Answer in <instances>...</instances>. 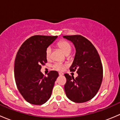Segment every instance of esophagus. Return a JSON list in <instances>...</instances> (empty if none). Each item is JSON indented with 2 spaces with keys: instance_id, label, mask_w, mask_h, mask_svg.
<instances>
[{
  "instance_id": "esophagus-1",
  "label": "esophagus",
  "mask_w": 120,
  "mask_h": 120,
  "mask_svg": "<svg viewBox=\"0 0 120 120\" xmlns=\"http://www.w3.org/2000/svg\"><path fill=\"white\" fill-rule=\"evenodd\" d=\"M59 75L61 76V75H63L64 74H63V73H62V72H59Z\"/></svg>"
}]
</instances>
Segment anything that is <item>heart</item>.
<instances>
[{"label":"heart","mask_w":120,"mask_h":120,"mask_svg":"<svg viewBox=\"0 0 120 120\" xmlns=\"http://www.w3.org/2000/svg\"><path fill=\"white\" fill-rule=\"evenodd\" d=\"M58 46L59 48H61V50L66 55H68L70 54L71 50H72V47H71V44L68 42L66 41H61L58 43ZM51 47H48L46 50V57L48 60H49L51 58ZM53 67L57 71H63L65 68V65L62 63H56L53 64Z\"/></svg>","instance_id":"heart-1"}]
</instances>
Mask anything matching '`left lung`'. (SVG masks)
Segmentation results:
<instances>
[{"instance_id":"left-lung-1","label":"left lung","mask_w":120,"mask_h":120,"mask_svg":"<svg viewBox=\"0 0 120 120\" xmlns=\"http://www.w3.org/2000/svg\"><path fill=\"white\" fill-rule=\"evenodd\" d=\"M75 48L71 71L77 70L78 77L65 74L67 79L64 90L67 98L75 103H83L92 99L98 93L103 79V67L100 56L92 43L81 35L63 36Z\"/></svg>"}]
</instances>
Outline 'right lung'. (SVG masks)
Returning a JSON list of instances; mask_svg holds the SVG:
<instances>
[{
  "label": "right lung",
  "instance_id": "add662e5",
  "mask_svg": "<svg viewBox=\"0 0 120 120\" xmlns=\"http://www.w3.org/2000/svg\"><path fill=\"white\" fill-rule=\"evenodd\" d=\"M57 36L35 35L26 39L17 53L14 63V77L18 89L26 101L41 105L51 96L54 82L59 76L50 71L48 77L41 71L47 62L46 50Z\"/></svg>",
  "mask_w": 120,
  "mask_h": 120
}]
</instances>
